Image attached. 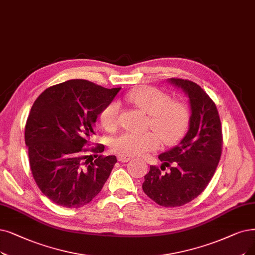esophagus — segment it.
Segmentation results:
<instances>
[{
    "mask_svg": "<svg viewBox=\"0 0 255 255\" xmlns=\"http://www.w3.org/2000/svg\"><path fill=\"white\" fill-rule=\"evenodd\" d=\"M117 159H118V161H120V162H128L129 160H131V157L128 156V155L120 154V155L117 156Z\"/></svg>",
    "mask_w": 255,
    "mask_h": 255,
    "instance_id": "obj_1",
    "label": "esophagus"
}]
</instances>
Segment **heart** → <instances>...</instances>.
Listing matches in <instances>:
<instances>
[{"mask_svg":"<svg viewBox=\"0 0 255 255\" xmlns=\"http://www.w3.org/2000/svg\"><path fill=\"white\" fill-rule=\"evenodd\" d=\"M128 99L149 115L148 128L154 130L144 134L124 133L111 141V148L119 154L135 156L156 150L161 142L175 145L185 136L190 122V111L186 104L171 97L154 87H143L128 94ZM120 106L112 101L100 112L99 119L107 130L118 126Z\"/></svg>","mask_w":255,"mask_h":255,"instance_id":"obj_1","label":"heart"}]
</instances>
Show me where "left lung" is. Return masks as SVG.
<instances>
[{"mask_svg": "<svg viewBox=\"0 0 255 255\" xmlns=\"http://www.w3.org/2000/svg\"><path fill=\"white\" fill-rule=\"evenodd\" d=\"M168 83L182 89L189 98V128L180 143L159 155L161 169L150 165L142 189L158 205H185L203 192L215 175L222 154L223 135L216 104L199 85L181 78ZM169 173H162L165 166Z\"/></svg>", "mask_w": 255, "mask_h": 255, "instance_id": "left-lung-1", "label": "left lung"}]
</instances>
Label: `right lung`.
I'll list each match as a JSON object with an SVG mask.
<instances>
[{
    "instance_id": "obj_1",
    "label": "right lung",
    "mask_w": 255,
    "mask_h": 255,
    "mask_svg": "<svg viewBox=\"0 0 255 255\" xmlns=\"http://www.w3.org/2000/svg\"><path fill=\"white\" fill-rule=\"evenodd\" d=\"M120 89L71 79L46 89L34 101L25 127L30 168L40 191L55 204L83 207L103 189L117 159L98 155L104 144L87 146L101 110Z\"/></svg>"
}]
</instances>
